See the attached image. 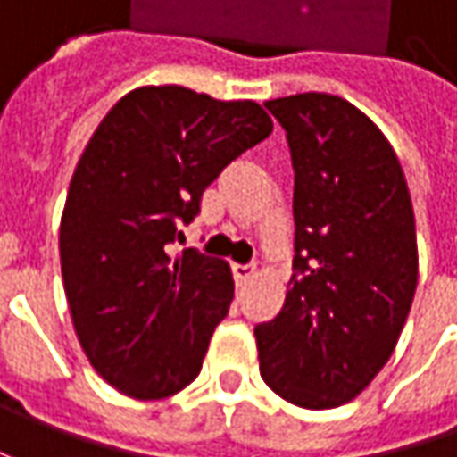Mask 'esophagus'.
Here are the masks:
<instances>
[{"label": "esophagus", "mask_w": 457, "mask_h": 457, "mask_svg": "<svg viewBox=\"0 0 457 457\" xmlns=\"http://www.w3.org/2000/svg\"><path fill=\"white\" fill-rule=\"evenodd\" d=\"M231 270H234V279H237V285H246V282H249V279L256 274L254 264H234Z\"/></svg>", "instance_id": "34e87169"}]
</instances>
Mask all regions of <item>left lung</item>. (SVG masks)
Instances as JSON below:
<instances>
[{"label":"left lung","instance_id":"obj_1","mask_svg":"<svg viewBox=\"0 0 457 457\" xmlns=\"http://www.w3.org/2000/svg\"><path fill=\"white\" fill-rule=\"evenodd\" d=\"M295 167V274L279 315L254 328L267 386L303 410H333L374 381L412 307L420 256L404 170L351 101H264Z\"/></svg>","mask_w":457,"mask_h":457}]
</instances>
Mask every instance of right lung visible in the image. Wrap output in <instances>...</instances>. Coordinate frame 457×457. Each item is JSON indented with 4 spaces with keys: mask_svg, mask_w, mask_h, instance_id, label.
Returning <instances> with one entry per match:
<instances>
[{
    "mask_svg": "<svg viewBox=\"0 0 457 457\" xmlns=\"http://www.w3.org/2000/svg\"><path fill=\"white\" fill-rule=\"evenodd\" d=\"M270 132L249 98L139 86L91 134L62 208L61 270L80 348L116 392L165 399L201 374L234 277L219 256L170 254L175 223Z\"/></svg>",
    "mask_w": 457,
    "mask_h": 457,
    "instance_id": "1",
    "label": "right lung"
}]
</instances>
